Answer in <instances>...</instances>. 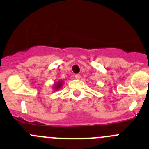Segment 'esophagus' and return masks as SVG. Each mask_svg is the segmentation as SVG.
Masks as SVG:
<instances>
[{
    "label": "esophagus",
    "mask_w": 149,
    "mask_h": 149,
    "mask_svg": "<svg viewBox=\"0 0 149 149\" xmlns=\"http://www.w3.org/2000/svg\"><path fill=\"white\" fill-rule=\"evenodd\" d=\"M75 78H76V79H80V78H81V76L79 74H76L75 75Z\"/></svg>",
    "instance_id": "1"
}]
</instances>
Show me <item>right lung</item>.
<instances>
[{
	"label": "right lung",
	"mask_w": 149,
	"mask_h": 149,
	"mask_svg": "<svg viewBox=\"0 0 149 149\" xmlns=\"http://www.w3.org/2000/svg\"><path fill=\"white\" fill-rule=\"evenodd\" d=\"M63 82L64 81H62V80H61V81H58L57 82H56L55 84H54V90H55V91L56 90V91L59 90V89L62 87V85H63Z\"/></svg>",
	"instance_id": "1"
}]
</instances>
